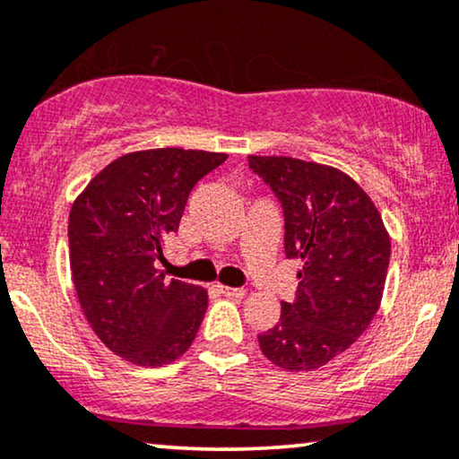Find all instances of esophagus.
I'll list each match as a JSON object with an SVG mask.
<instances>
[{
  "mask_svg": "<svg viewBox=\"0 0 459 459\" xmlns=\"http://www.w3.org/2000/svg\"><path fill=\"white\" fill-rule=\"evenodd\" d=\"M218 291L226 298H243L246 296V290L243 287H226V285H218Z\"/></svg>",
  "mask_w": 459,
  "mask_h": 459,
  "instance_id": "1",
  "label": "esophagus"
}]
</instances>
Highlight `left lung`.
Returning a JSON list of instances; mask_svg holds the SVG:
<instances>
[{"mask_svg":"<svg viewBox=\"0 0 459 459\" xmlns=\"http://www.w3.org/2000/svg\"><path fill=\"white\" fill-rule=\"evenodd\" d=\"M285 220V255L300 260L296 298L258 335L268 361L313 371L352 346L377 313L390 262L380 212L338 169L291 157H247Z\"/></svg>","mask_w":459,"mask_h":459,"instance_id":"8db88e82","label":"left lung"}]
</instances>
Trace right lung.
Listing matches in <instances>:
<instances>
[{
  "label": "right lung",
  "mask_w": 459,
  "mask_h": 459,
  "mask_svg": "<svg viewBox=\"0 0 459 459\" xmlns=\"http://www.w3.org/2000/svg\"><path fill=\"white\" fill-rule=\"evenodd\" d=\"M226 155L152 149L115 159L71 207L69 262L79 304L108 351L161 368L188 351L207 291L155 266L186 199Z\"/></svg>",
  "instance_id": "1"
}]
</instances>
